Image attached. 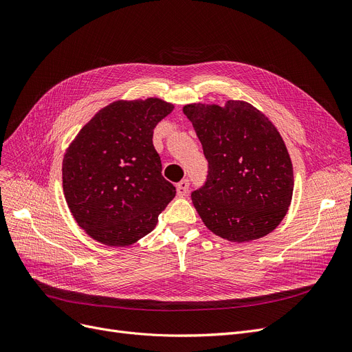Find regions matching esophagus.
<instances>
[{"label":"esophagus","mask_w":352,"mask_h":352,"mask_svg":"<svg viewBox=\"0 0 352 352\" xmlns=\"http://www.w3.org/2000/svg\"><path fill=\"white\" fill-rule=\"evenodd\" d=\"M189 186H190V183H189L188 179H183L182 182H179L176 185L177 196H186L188 192H189Z\"/></svg>","instance_id":"1"}]
</instances>
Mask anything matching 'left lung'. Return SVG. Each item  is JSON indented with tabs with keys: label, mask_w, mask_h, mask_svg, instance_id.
I'll list each match as a JSON object with an SVG mask.
<instances>
[{
	"label": "left lung",
	"mask_w": 352,
	"mask_h": 352,
	"mask_svg": "<svg viewBox=\"0 0 352 352\" xmlns=\"http://www.w3.org/2000/svg\"><path fill=\"white\" fill-rule=\"evenodd\" d=\"M208 160L204 186L192 202L214 235L249 242L272 232L287 214L294 192V170L279 131L246 102L225 107L188 104Z\"/></svg>",
	"instance_id": "obj_1"
}]
</instances>
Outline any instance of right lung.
<instances>
[{"label":"right lung","instance_id":"1","mask_svg":"<svg viewBox=\"0 0 352 352\" xmlns=\"http://www.w3.org/2000/svg\"><path fill=\"white\" fill-rule=\"evenodd\" d=\"M173 104L160 98L114 102L80 130L63 160L65 202L80 228L109 246L152 232L176 195L162 176L156 124Z\"/></svg>","mask_w":352,"mask_h":352}]
</instances>
